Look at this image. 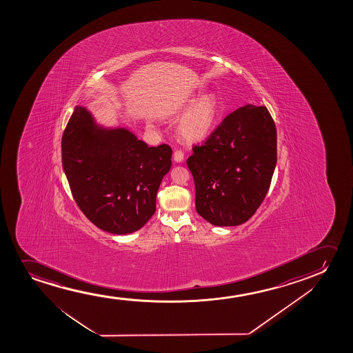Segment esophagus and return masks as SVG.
<instances>
[{"label":"esophagus","instance_id":"esophagus-1","mask_svg":"<svg viewBox=\"0 0 353 353\" xmlns=\"http://www.w3.org/2000/svg\"><path fill=\"white\" fill-rule=\"evenodd\" d=\"M174 161H177V163H181V161H183V159H184L183 152H182V150H174Z\"/></svg>","mask_w":353,"mask_h":353}]
</instances>
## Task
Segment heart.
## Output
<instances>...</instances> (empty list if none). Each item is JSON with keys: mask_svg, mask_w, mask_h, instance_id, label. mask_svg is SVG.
<instances>
[{"mask_svg": "<svg viewBox=\"0 0 353 353\" xmlns=\"http://www.w3.org/2000/svg\"><path fill=\"white\" fill-rule=\"evenodd\" d=\"M221 106L216 97L208 95L199 100L179 124V134L184 140L200 141L210 135L217 121Z\"/></svg>", "mask_w": 353, "mask_h": 353, "instance_id": "heart-1", "label": "heart"}]
</instances>
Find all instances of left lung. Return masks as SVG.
I'll use <instances>...</instances> for the list:
<instances>
[{
	"label": "left lung",
	"instance_id": "obj_1",
	"mask_svg": "<svg viewBox=\"0 0 353 353\" xmlns=\"http://www.w3.org/2000/svg\"><path fill=\"white\" fill-rule=\"evenodd\" d=\"M276 161L275 121L268 108L247 105L232 112L187 160L196 212L219 227L247 222L265 199Z\"/></svg>",
	"mask_w": 353,
	"mask_h": 353
}]
</instances>
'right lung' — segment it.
<instances>
[{"instance_id": "obj_1", "label": "right lung", "mask_w": 353, "mask_h": 353, "mask_svg": "<svg viewBox=\"0 0 353 353\" xmlns=\"http://www.w3.org/2000/svg\"><path fill=\"white\" fill-rule=\"evenodd\" d=\"M169 145L148 147L126 129H101L76 106L61 139L73 199L85 217L112 234H130L150 221L161 179L171 168Z\"/></svg>"}]
</instances>
